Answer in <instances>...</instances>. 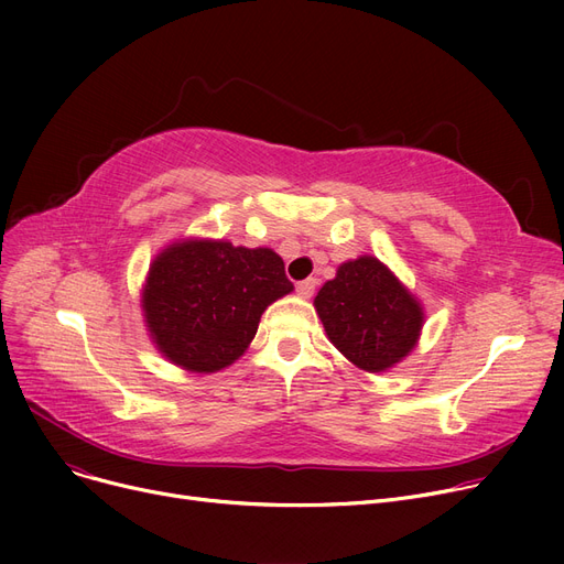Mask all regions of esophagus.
Wrapping results in <instances>:
<instances>
[{
    "instance_id": "34e87169",
    "label": "esophagus",
    "mask_w": 564,
    "mask_h": 564,
    "mask_svg": "<svg viewBox=\"0 0 564 564\" xmlns=\"http://www.w3.org/2000/svg\"><path fill=\"white\" fill-rule=\"evenodd\" d=\"M315 288H317V281H315V279H306V281L297 283V292H300V297H304V300H311V297H313V292H315Z\"/></svg>"
}]
</instances>
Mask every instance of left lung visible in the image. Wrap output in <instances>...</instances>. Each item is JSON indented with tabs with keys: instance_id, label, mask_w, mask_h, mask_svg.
<instances>
[{
	"instance_id": "obj_1",
	"label": "left lung",
	"mask_w": 564,
	"mask_h": 564,
	"mask_svg": "<svg viewBox=\"0 0 564 564\" xmlns=\"http://www.w3.org/2000/svg\"><path fill=\"white\" fill-rule=\"evenodd\" d=\"M313 306L334 347L364 372H387L404 361L425 324L421 300L375 256L338 264Z\"/></svg>"
}]
</instances>
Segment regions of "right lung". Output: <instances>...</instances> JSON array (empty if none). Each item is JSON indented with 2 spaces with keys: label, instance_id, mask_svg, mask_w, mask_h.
<instances>
[{
  "label": "right lung",
  "instance_id": "add662e5",
  "mask_svg": "<svg viewBox=\"0 0 564 564\" xmlns=\"http://www.w3.org/2000/svg\"><path fill=\"white\" fill-rule=\"evenodd\" d=\"M292 290L272 249L183 237L148 267L145 332L169 364L196 375L219 372L249 349L267 306Z\"/></svg>",
  "mask_w": 564,
  "mask_h": 564
}]
</instances>
